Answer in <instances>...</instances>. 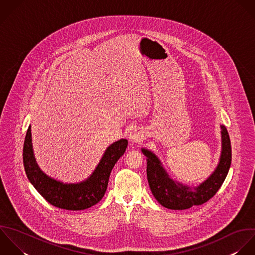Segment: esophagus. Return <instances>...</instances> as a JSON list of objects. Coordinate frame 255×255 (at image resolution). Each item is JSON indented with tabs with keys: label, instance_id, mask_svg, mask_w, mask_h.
Returning a JSON list of instances; mask_svg holds the SVG:
<instances>
[{
	"label": "esophagus",
	"instance_id": "34e87169",
	"mask_svg": "<svg viewBox=\"0 0 255 255\" xmlns=\"http://www.w3.org/2000/svg\"><path fill=\"white\" fill-rule=\"evenodd\" d=\"M129 139H130L131 143H138V142H140L142 140V135L137 130H135V131L131 132Z\"/></svg>",
	"mask_w": 255,
	"mask_h": 255
}]
</instances>
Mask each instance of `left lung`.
<instances>
[{
  "label": "left lung",
  "instance_id": "left-lung-1",
  "mask_svg": "<svg viewBox=\"0 0 255 255\" xmlns=\"http://www.w3.org/2000/svg\"><path fill=\"white\" fill-rule=\"evenodd\" d=\"M223 151L221 160L214 174L194 191L187 186L175 183L169 178L159 159L150 151L143 149L147 157V178L152 194L165 208L187 210L193 206L203 205L212 199L225 182L232 164V146L227 128L222 126Z\"/></svg>",
  "mask_w": 255,
  "mask_h": 255
}]
</instances>
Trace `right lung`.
<instances>
[{
    "label": "right lung",
    "mask_w": 255,
    "mask_h": 255,
    "mask_svg": "<svg viewBox=\"0 0 255 255\" xmlns=\"http://www.w3.org/2000/svg\"><path fill=\"white\" fill-rule=\"evenodd\" d=\"M127 145L126 139L113 143L107 148L97 168L85 182L66 185L48 178L37 167L32 152L29 126L24 137L22 150L24 171L29 182L50 205L68 211L85 210L96 205L103 198L111 171L125 153Z\"/></svg>",
    "instance_id": "1"
}]
</instances>
